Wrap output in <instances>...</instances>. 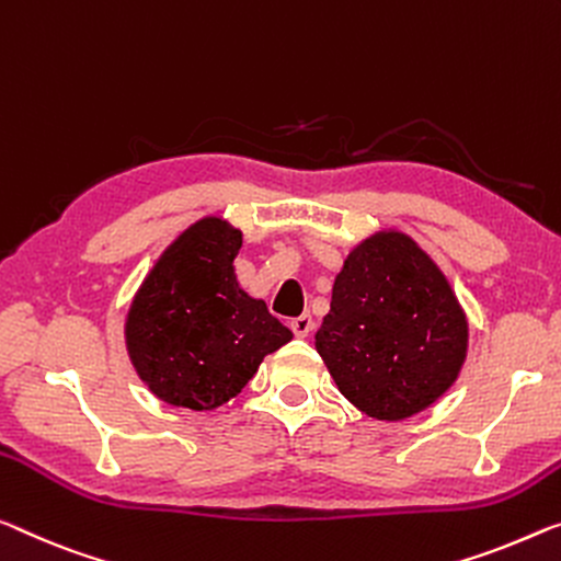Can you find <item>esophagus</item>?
<instances>
[{
	"instance_id": "esophagus-1",
	"label": "esophagus",
	"mask_w": 561,
	"mask_h": 561,
	"mask_svg": "<svg viewBox=\"0 0 561 561\" xmlns=\"http://www.w3.org/2000/svg\"><path fill=\"white\" fill-rule=\"evenodd\" d=\"M290 329H293V333L298 335V339H306V335L313 331V318H310L308 313H304V316H298V318H293L290 321Z\"/></svg>"
}]
</instances>
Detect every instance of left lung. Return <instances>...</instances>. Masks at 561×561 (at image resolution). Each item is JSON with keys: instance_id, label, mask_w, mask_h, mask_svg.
<instances>
[{"instance_id": "obj_1", "label": "left lung", "mask_w": 561, "mask_h": 561, "mask_svg": "<svg viewBox=\"0 0 561 561\" xmlns=\"http://www.w3.org/2000/svg\"><path fill=\"white\" fill-rule=\"evenodd\" d=\"M467 348V313L416 240L389 228L353 248L316 333L353 407L378 421L416 416L451 389Z\"/></svg>"}]
</instances>
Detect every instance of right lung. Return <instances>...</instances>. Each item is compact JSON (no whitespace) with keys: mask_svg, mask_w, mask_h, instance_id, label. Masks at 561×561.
I'll use <instances>...</instances> for the list:
<instances>
[{"mask_svg":"<svg viewBox=\"0 0 561 561\" xmlns=\"http://www.w3.org/2000/svg\"><path fill=\"white\" fill-rule=\"evenodd\" d=\"M243 232L220 215L185 228L154 261L125 318V346L142 383L178 409L236 399L293 333L236 278Z\"/></svg>","mask_w":561,"mask_h":561,"instance_id":"right-lung-1","label":"right lung"}]
</instances>
